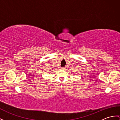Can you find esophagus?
<instances>
[{
	"instance_id": "34e87169",
	"label": "esophagus",
	"mask_w": 120,
	"mask_h": 120,
	"mask_svg": "<svg viewBox=\"0 0 120 120\" xmlns=\"http://www.w3.org/2000/svg\"><path fill=\"white\" fill-rule=\"evenodd\" d=\"M62 70H65L66 69V68H65V67H63V68H62Z\"/></svg>"
}]
</instances>
